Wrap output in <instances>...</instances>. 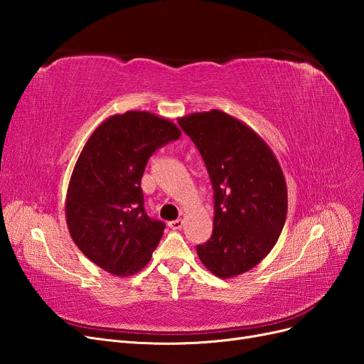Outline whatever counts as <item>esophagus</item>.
I'll list each match as a JSON object with an SVG mask.
<instances>
[{
  "mask_svg": "<svg viewBox=\"0 0 364 364\" xmlns=\"http://www.w3.org/2000/svg\"><path fill=\"white\" fill-rule=\"evenodd\" d=\"M168 226L171 229H181L183 226V220L182 218H178V220H171V222H168Z\"/></svg>",
  "mask_w": 364,
  "mask_h": 364,
  "instance_id": "1",
  "label": "esophagus"
}]
</instances>
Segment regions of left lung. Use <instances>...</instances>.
Returning a JSON list of instances; mask_svg holds the SVG:
<instances>
[{"instance_id":"1","label":"left lung","mask_w":364,"mask_h":364,"mask_svg":"<svg viewBox=\"0 0 364 364\" xmlns=\"http://www.w3.org/2000/svg\"><path fill=\"white\" fill-rule=\"evenodd\" d=\"M199 149L214 190V229L197 246L203 266L228 279L253 269L277 245L287 217V183L255 130L211 109L178 119Z\"/></svg>"}]
</instances>
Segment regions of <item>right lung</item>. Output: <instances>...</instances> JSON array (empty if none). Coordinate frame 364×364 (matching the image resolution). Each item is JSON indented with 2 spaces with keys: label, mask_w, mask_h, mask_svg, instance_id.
<instances>
[{
  "label": "right lung",
  "mask_w": 364,
  "mask_h": 364,
  "mask_svg": "<svg viewBox=\"0 0 364 364\" xmlns=\"http://www.w3.org/2000/svg\"><path fill=\"white\" fill-rule=\"evenodd\" d=\"M179 138L170 119L127 111L106 118L86 141L65 217L75 246L100 269L124 278L150 261L165 225L146 214L141 178L153 151Z\"/></svg>",
  "instance_id": "add662e5"
}]
</instances>
